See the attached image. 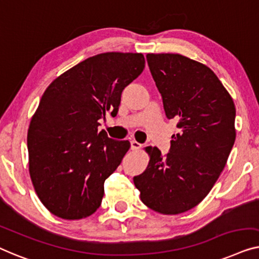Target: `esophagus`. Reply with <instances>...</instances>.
Wrapping results in <instances>:
<instances>
[{"label": "esophagus", "instance_id": "obj_1", "mask_svg": "<svg viewBox=\"0 0 259 259\" xmlns=\"http://www.w3.org/2000/svg\"><path fill=\"white\" fill-rule=\"evenodd\" d=\"M130 144H131V150H138V149H141V147H142L141 143H138V142L134 141V140L130 142Z\"/></svg>", "mask_w": 259, "mask_h": 259}]
</instances>
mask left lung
<instances>
[{
	"label": "left lung",
	"instance_id": "obj_1",
	"mask_svg": "<svg viewBox=\"0 0 259 259\" xmlns=\"http://www.w3.org/2000/svg\"><path fill=\"white\" fill-rule=\"evenodd\" d=\"M167 119H177L169 152L148 147L150 161L134 183L150 209L177 214L209 194L234 147L236 108L214 72L178 54H148Z\"/></svg>",
	"mask_w": 259,
	"mask_h": 259
}]
</instances>
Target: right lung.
I'll return each instance as SVG.
<instances>
[{
  "instance_id": "add662e5",
  "label": "right lung",
  "mask_w": 259,
  "mask_h": 259,
  "mask_svg": "<svg viewBox=\"0 0 259 259\" xmlns=\"http://www.w3.org/2000/svg\"><path fill=\"white\" fill-rule=\"evenodd\" d=\"M142 54L105 53L57 77L43 94L28 130L29 172L47 209L81 220L102 203L104 182L130 148L100 131L105 112H118L122 92L143 71Z\"/></svg>"
}]
</instances>
